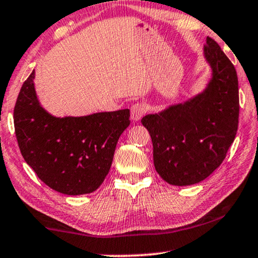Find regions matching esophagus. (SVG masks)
I'll return each instance as SVG.
<instances>
[{"label":"esophagus","instance_id":"obj_1","mask_svg":"<svg viewBox=\"0 0 258 258\" xmlns=\"http://www.w3.org/2000/svg\"><path fill=\"white\" fill-rule=\"evenodd\" d=\"M133 121H140L141 117L147 112V107L143 103H135L130 109Z\"/></svg>","mask_w":258,"mask_h":258}]
</instances>
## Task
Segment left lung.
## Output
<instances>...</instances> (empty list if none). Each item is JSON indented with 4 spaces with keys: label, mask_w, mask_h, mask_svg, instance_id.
I'll return each mask as SVG.
<instances>
[{
    "label": "left lung",
    "mask_w": 258,
    "mask_h": 258,
    "mask_svg": "<svg viewBox=\"0 0 258 258\" xmlns=\"http://www.w3.org/2000/svg\"><path fill=\"white\" fill-rule=\"evenodd\" d=\"M204 57L213 76L202 93L142 118L158 175L172 185L196 184L216 170L234 142L239 100L236 69L213 38Z\"/></svg>",
    "instance_id": "1"
}]
</instances>
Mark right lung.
<instances>
[{
	"label": "right lung",
	"mask_w": 258,
	"mask_h": 258,
	"mask_svg": "<svg viewBox=\"0 0 258 258\" xmlns=\"http://www.w3.org/2000/svg\"><path fill=\"white\" fill-rule=\"evenodd\" d=\"M35 72L24 81L14 109L24 161L49 188L64 195L96 190L110 170L116 144L130 124V110L55 117L37 100Z\"/></svg>",
	"instance_id": "right-lung-1"
}]
</instances>
